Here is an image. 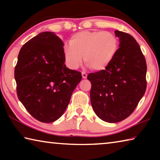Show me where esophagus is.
Here are the masks:
<instances>
[{"label":"esophagus","instance_id":"esophagus-1","mask_svg":"<svg viewBox=\"0 0 160 160\" xmlns=\"http://www.w3.org/2000/svg\"><path fill=\"white\" fill-rule=\"evenodd\" d=\"M82 78H84V79H86L87 77H88V74H87L85 72L82 71Z\"/></svg>","mask_w":160,"mask_h":160}]
</instances>
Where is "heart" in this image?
Returning <instances> with one entry per match:
<instances>
[{
	"instance_id": "heart-1",
	"label": "heart",
	"mask_w": 160,
	"mask_h": 160,
	"mask_svg": "<svg viewBox=\"0 0 160 160\" xmlns=\"http://www.w3.org/2000/svg\"><path fill=\"white\" fill-rule=\"evenodd\" d=\"M118 42L114 34L107 31H82L72 35L70 44L63 47L66 63L70 69H77L85 63L94 70L109 66L118 51Z\"/></svg>"
}]
</instances>
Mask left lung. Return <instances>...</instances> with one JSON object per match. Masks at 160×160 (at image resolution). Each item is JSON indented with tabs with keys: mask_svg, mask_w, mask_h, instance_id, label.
I'll return each instance as SVG.
<instances>
[{
	"mask_svg": "<svg viewBox=\"0 0 160 160\" xmlns=\"http://www.w3.org/2000/svg\"><path fill=\"white\" fill-rule=\"evenodd\" d=\"M120 44L115 57L105 70L88 75L90 99L102 120L117 123L134 112L144 95L147 64L139 44L131 34L115 31Z\"/></svg>",
	"mask_w": 160,
	"mask_h": 160,
	"instance_id": "8db88e82",
	"label": "left lung"
}]
</instances>
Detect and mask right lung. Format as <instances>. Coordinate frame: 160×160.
Here are the masks:
<instances>
[{
  "mask_svg": "<svg viewBox=\"0 0 160 160\" xmlns=\"http://www.w3.org/2000/svg\"><path fill=\"white\" fill-rule=\"evenodd\" d=\"M63 43L51 32L22 46L15 68L18 99L37 120L51 123L63 115L81 72L64 64Z\"/></svg>",
  "mask_w": 160,
  "mask_h": 160,
  "instance_id": "add662e5",
  "label": "right lung"
}]
</instances>
